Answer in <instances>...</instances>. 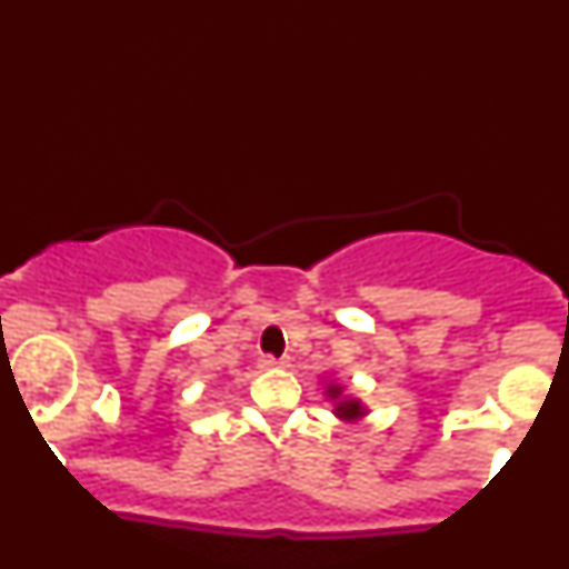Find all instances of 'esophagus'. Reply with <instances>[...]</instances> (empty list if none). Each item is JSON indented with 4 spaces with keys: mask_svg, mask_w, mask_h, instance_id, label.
I'll list each match as a JSON object with an SVG mask.
<instances>
[{
    "mask_svg": "<svg viewBox=\"0 0 569 569\" xmlns=\"http://www.w3.org/2000/svg\"><path fill=\"white\" fill-rule=\"evenodd\" d=\"M288 363H291V360H288V358H276V356H261V360H258V366H261L263 370L288 368Z\"/></svg>",
    "mask_w": 569,
    "mask_h": 569,
    "instance_id": "34e87169",
    "label": "esophagus"
}]
</instances>
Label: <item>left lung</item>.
Returning a JSON list of instances; mask_svg holds the SVG:
<instances>
[{
    "mask_svg": "<svg viewBox=\"0 0 569 569\" xmlns=\"http://www.w3.org/2000/svg\"><path fill=\"white\" fill-rule=\"evenodd\" d=\"M328 398L336 400V416L343 418V420H358L360 416H366L363 406H360L358 400L353 398H343V388L340 386H330L328 388Z\"/></svg>",
    "mask_w": 569,
    "mask_h": 569,
    "instance_id": "left-lung-1",
    "label": "left lung"
}]
</instances>
